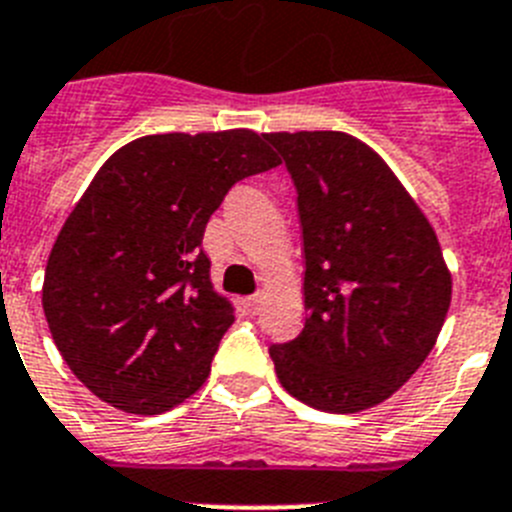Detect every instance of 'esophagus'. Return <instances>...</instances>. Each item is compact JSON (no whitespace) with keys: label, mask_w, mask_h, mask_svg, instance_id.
<instances>
[{"label":"esophagus","mask_w":512,"mask_h":512,"mask_svg":"<svg viewBox=\"0 0 512 512\" xmlns=\"http://www.w3.org/2000/svg\"><path fill=\"white\" fill-rule=\"evenodd\" d=\"M260 306H262L260 293H255V296H247V299H244V309L250 311V314H257V311H260Z\"/></svg>","instance_id":"obj_1"}]
</instances>
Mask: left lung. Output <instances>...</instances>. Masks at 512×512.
<instances>
[{"label":"left lung","instance_id":"1","mask_svg":"<svg viewBox=\"0 0 512 512\" xmlns=\"http://www.w3.org/2000/svg\"><path fill=\"white\" fill-rule=\"evenodd\" d=\"M296 188L306 324L270 345L283 389L348 415L389 399L433 350L451 275L433 226L384 159L342 131L265 133Z\"/></svg>","mask_w":512,"mask_h":512}]
</instances>
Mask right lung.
Instances as JSON below:
<instances>
[{
	"label": "right lung",
	"mask_w": 512,
	"mask_h": 512,
	"mask_svg": "<svg viewBox=\"0 0 512 512\" xmlns=\"http://www.w3.org/2000/svg\"><path fill=\"white\" fill-rule=\"evenodd\" d=\"M278 164L244 128L144 136L102 164L43 281L53 342L95 397L159 415L201 389L234 322L211 286L203 231L239 180Z\"/></svg>",
	"instance_id": "1"
}]
</instances>
